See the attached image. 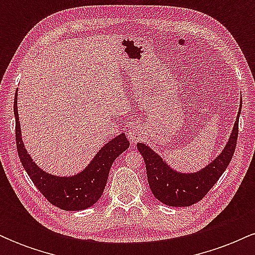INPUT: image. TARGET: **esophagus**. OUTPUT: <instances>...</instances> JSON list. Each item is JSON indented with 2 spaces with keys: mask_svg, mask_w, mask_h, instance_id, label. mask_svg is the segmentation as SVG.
<instances>
[{
  "mask_svg": "<svg viewBox=\"0 0 255 255\" xmlns=\"http://www.w3.org/2000/svg\"><path fill=\"white\" fill-rule=\"evenodd\" d=\"M127 136L129 137V140L131 142L136 141L140 136H141V128L139 127L137 125H131L130 127H128L127 129Z\"/></svg>",
  "mask_w": 255,
  "mask_h": 255,
  "instance_id": "34e87169",
  "label": "esophagus"
}]
</instances>
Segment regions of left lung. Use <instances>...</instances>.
Listing matches in <instances>:
<instances>
[{
  "label": "left lung",
  "instance_id": "obj_1",
  "mask_svg": "<svg viewBox=\"0 0 255 255\" xmlns=\"http://www.w3.org/2000/svg\"><path fill=\"white\" fill-rule=\"evenodd\" d=\"M241 107L242 99L240 109ZM240 114L239 110L235 125L221 153L211 163L195 172L175 170L150 146L137 142L136 147L145 160L147 181L154 198L174 207L191 206L201 200L219 180L233 158L239 134Z\"/></svg>",
  "mask_w": 255,
  "mask_h": 255
}]
</instances>
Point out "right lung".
Here are the masks:
<instances>
[{"label": "right lung", "mask_w": 255, "mask_h": 255, "mask_svg": "<svg viewBox=\"0 0 255 255\" xmlns=\"http://www.w3.org/2000/svg\"><path fill=\"white\" fill-rule=\"evenodd\" d=\"M15 139L17 154L26 172L39 192L55 206L64 211H80L95 205L103 194L114 160L129 147L125 133L109 140L97 152L84 170L71 176H57L46 172L33 162L25 148L17 114V90L14 97Z\"/></svg>", "instance_id": "add662e5"}]
</instances>
